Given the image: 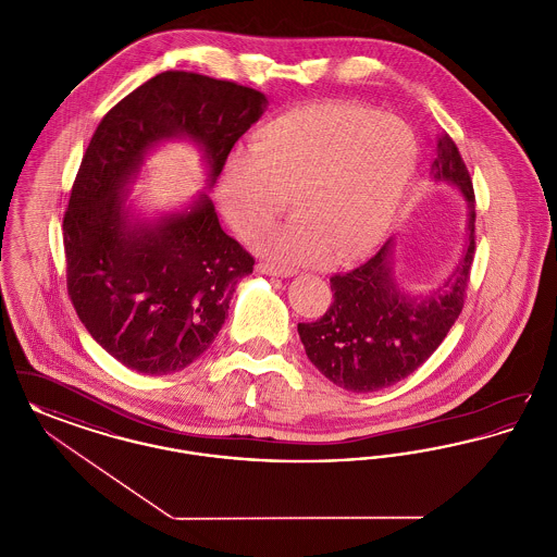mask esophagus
Returning a JSON list of instances; mask_svg holds the SVG:
<instances>
[{
	"mask_svg": "<svg viewBox=\"0 0 557 557\" xmlns=\"http://www.w3.org/2000/svg\"><path fill=\"white\" fill-rule=\"evenodd\" d=\"M257 269L265 275H277V277H290L296 273V269H292V267L273 265V263H259Z\"/></svg>",
	"mask_w": 557,
	"mask_h": 557,
	"instance_id": "esophagus-1",
	"label": "esophagus"
}]
</instances>
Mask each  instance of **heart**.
I'll list each match as a JSON object with an SVG mask.
<instances>
[{"instance_id": "obj_1", "label": "heart", "mask_w": 557, "mask_h": 557, "mask_svg": "<svg viewBox=\"0 0 557 557\" xmlns=\"http://www.w3.org/2000/svg\"><path fill=\"white\" fill-rule=\"evenodd\" d=\"M420 146L393 114L345 100L290 108L230 160L221 198L244 236H257L294 207L290 225L269 234V255L318 263L359 259L388 236L418 173Z\"/></svg>"}]
</instances>
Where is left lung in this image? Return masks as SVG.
Instances as JSON below:
<instances>
[{
  "mask_svg": "<svg viewBox=\"0 0 557 557\" xmlns=\"http://www.w3.org/2000/svg\"><path fill=\"white\" fill-rule=\"evenodd\" d=\"M432 175L459 187L470 207L468 244L449 280L424 298H407L393 282V239L368 263L330 277L334 300L311 323H298L307 357L330 382L350 393L393 386L418 370L459 318L476 250L472 177L447 132L438 135Z\"/></svg>",
  "mask_w": 557,
  "mask_h": 557,
  "instance_id": "1",
  "label": "left lung"
}]
</instances>
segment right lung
Here are the masks:
<instances>
[{"label":"right lung","instance_id":"right-lung-1","mask_svg":"<svg viewBox=\"0 0 557 557\" xmlns=\"http://www.w3.org/2000/svg\"><path fill=\"white\" fill-rule=\"evenodd\" d=\"M267 98L234 81L166 71L110 108L81 160L62 221L66 288L91 338L129 370H184L216 338L255 257L230 238L209 196L157 225H133L123 189L144 152L191 137L211 184Z\"/></svg>","mask_w":557,"mask_h":557}]
</instances>
